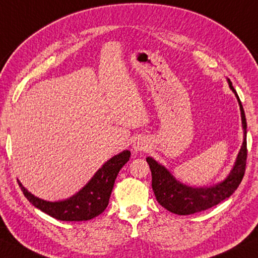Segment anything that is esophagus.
Here are the masks:
<instances>
[{
  "label": "esophagus",
  "mask_w": 258,
  "mask_h": 258,
  "mask_svg": "<svg viewBox=\"0 0 258 258\" xmlns=\"http://www.w3.org/2000/svg\"><path fill=\"white\" fill-rule=\"evenodd\" d=\"M133 146L135 151H145V150L148 149V143H146L145 140H143V138H138V140L134 142Z\"/></svg>",
  "instance_id": "1"
}]
</instances>
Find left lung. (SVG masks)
<instances>
[{"instance_id":"obj_1","label":"left lung","mask_w":258,"mask_h":258,"mask_svg":"<svg viewBox=\"0 0 258 258\" xmlns=\"http://www.w3.org/2000/svg\"><path fill=\"white\" fill-rule=\"evenodd\" d=\"M229 88L239 100L241 117L244 129V141L241 148L236 162L227 179L221 183L211 188H191L180 183L174 179L164 166L158 164L152 158H146V161L151 169L152 175V189L156 198L161 207L175 215L187 216L197 213L204 210L215 207L226 198H228L239 187L245 173V165H247V121L242 104L237 96L236 91L233 88L231 81L228 79Z\"/></svg>"}]
</instances>
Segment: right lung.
<instances>
[{
    "label": "right lung",
    "mask_w": 258,
    "mask_h": 258,
    "mask_svg": "<svg viewBox=\"0 0 258 258\" xmlns=\"http://www.w3.org/2000/svg\"><path fill=\"white\" fill-rule=\"evenodd\" d=\"M129 158L130 151H123L113 157L98 170L96 175L81 191L66 201H42L27 191L19 181L18 184L27 201L55 219L63 221L90 220L105 211L117 174Z\"/></svg>",
    "instance_id": "add662e5"
}]
</instances>
